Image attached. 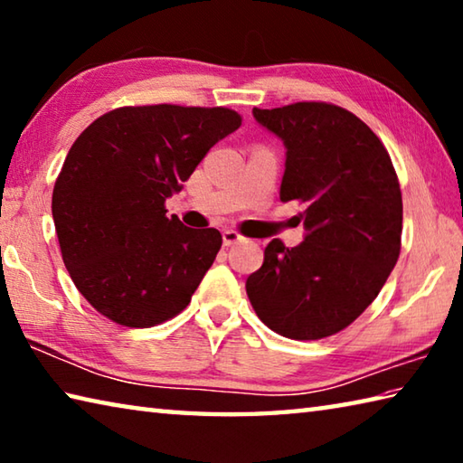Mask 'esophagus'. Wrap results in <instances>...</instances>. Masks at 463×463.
Segmentation results:
<instances>
[{
    "instance_id": "esophagus-1",
    "label": "esophagus",
    "mask_w": 463,
    "mask_h": 463,
    "mask_svg": "<svg viewBox=\"0 0 463 463\" xmlns=\"http://www.w3.org/2000/svg\"><path fill=\"white\" fill-rule=\"evenodd\" d=\"M242 241H245V237H241L237 231H224L222 232L224 247H232V245H237V242H242Z\"/></svg>"
}]
</instances>
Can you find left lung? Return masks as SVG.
Segmentation results:
<instances>
[{"instance_id": "left-lung-1", "label": "left lung", "mask_w": 463, "mask_h": 463, "mask_svg": "<svg viewBox=\"0 0 463 463\" xmlns=\"http://www.w3.org/2000/svg\"><path fill=\"white\" fill-rule=\"evenodd\" d=\"M255 120L284 140L279 200L304 202V241L273 239L247 296L271 331L315 341L370 307L401 255L402 194L390 155L355 114L325 101L260 109Z\"/></svg>"}]
</instances>
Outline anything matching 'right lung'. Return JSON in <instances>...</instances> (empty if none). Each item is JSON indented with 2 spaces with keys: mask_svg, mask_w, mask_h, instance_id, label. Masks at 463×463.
<instances>
[{
  "mask_svg": "<svg viewBox=\"0 0 463 463\" xmlns=\"http://www.w3.org/2000/svg\"><path fill=\"white\" fill-rule=\"evenodd\" d=\"M239 127L229 108L128 106L77 137L54 184L52 221L69 276L99 315L148 328L190 304L222 237L167 216L165 200Z\"/></svg>",
  "mask_w": 463,
  "mask_h": 463,
  "instance_id": "obj_1",
  "label": "right lung"
}]
</instances>
